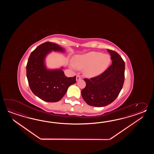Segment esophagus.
<instances>
[{"mask_svg":"<svg viewBox=\"0 0 154 154\" xmlns=\"http://www.w3.org/2000/svg\"><path fill=\"white\" fill-rule=\"evenodd\" d=\"M81 79H82V78L80 77V76L77 75L76 76V80L78 81V80H80Z\"/></svg>","mask_w":154,"mask_h":154,"instance_id":"34e87169","label":"esophagus"}]
</instances>
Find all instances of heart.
I'll list each match as a JSON object with an SVG mask.
<instances>
[{
  "instance_id": "1",
  "label": "heart",
  "mask_w": 154,
  "mask_h": 154,
  "mask_svg": "<svg viewBox=\"0 0 154 154\" xmlns=\"http://www.w3.org/2000/svg\"><path fill=\"white\" fill-rule=\"evenodd\" d=\"M111 61V56L98 52H90L76 56L74 63L70 64L74 70L84 69V74L88 77H95L102 74Z\"/></svg>"
}]
</instances>
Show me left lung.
<instances>
[{
	"mask_svg": "<svg viewBox=\"0 0 154 154\" xmlns=\"http://www.w3.org/2000/svg\"><path fill=\"white\" fill-rule=\"evenodd\" d=\"M112 65L101 74L90 79L85 78L82 97L87 104L94 107L109 105L118 97L125 82V63L114 51L107 49Z\"/></svg>",
	"mask_w": 154,
	"mask_h": 154,
	"instance_id": "8db88e82",
	"label": "left lung"
}]
</instances>
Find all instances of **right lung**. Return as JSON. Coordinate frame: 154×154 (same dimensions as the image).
<instances>
[{
	"mask_svg": "<svg viewBox=\"0 0 154 154\" xmlns=\"http://www.w3.org/2000/svg\"><path fill=\"white\" fill-rule=\"evenodd\" d=\"M64 52L54 43L46 42L32 52L26 65V76L35 95L48 102L59 101L69 86L76 82V76L66 77L62 69L49 70L45 64L46 56L51 52Z\"/></svg>",
	"mask_w": 154,
	"mask_h": 154,
	"instance_id": "1",
	"label": "right lung"
}]
</instances>
